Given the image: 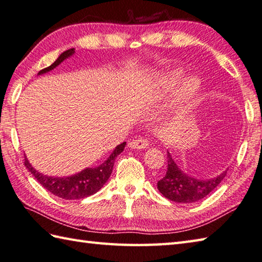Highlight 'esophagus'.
<instances>
[{
  "label": "esophagus",
  "mask_w": 262,
  "mask_h": 262,
  "mask_svg": "<svg viewBox=\"0 0 262 262\" xmlns=\"http://www.w3.org/2000/svg\"><path fill=\"white\" fill-rule=\"evenodd\" d=\"M128 146L130 148H137V150H141V148H146L148 146V141L146 138H136V140H133L128 143Z\"/></svg>",
  "instance_id": "esophagus-1"
}]
</instances>
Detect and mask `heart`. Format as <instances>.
<instances>
[{
    "label": "heart",
    "mask_w": 262,
    "mask_h": 262,
    "mask_svg": "<svg viewBox=\"0 0 262 262\" xmlns=\"http://www.w3.org/2000/svg\"><path fill=\"white\" fill-rule=\"evenodd\" d=\"M178 78V74L175 75H170L169 77H167L166 80H165V89H168V87H170L172 85H175V83L177 81ZM199 89V81L195 78H191L185 81V84H184L183 89L181 90V95L183 97H188L193 95Z\"/></svg>",
    "instance_id": "1"
}]
</instances>
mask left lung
<instances>
[{"label":"left lung","instance_id":"left-lung-1","mask_svg":"<svg viewBox=\"0 0 262 262\" xmlns=\"http://www.w3.org/2000/svg\"><path fill=\"white\" fill-rule=\"evenodd\" d=\"M224 171L219 176L200 181L184 173L177 167L172 158L168 155V168L166 175L158 182V189L163 196L178 203H193L206 198L216 188L226 176Z\"/></svg>","mask_w":262,"mask_h":262}]
</instances>
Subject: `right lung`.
<instances>
[{"label": "right lung", "mask_w": 262, "mask_h": 262, "mask_svg": "<svg viewBox=\"0 0 262 262\" xmlns=\"http://www.w3.org/2000/svg\"><path fill=\"white\" fill-rule=\"evenodd\" d=\"M75 53V49H70L66 51L61 54L58 60L51 64L48 68L42 69L38 73V75L48 73V71L54 69L56 66H59L64 59L68 58L71 54ZM126 145V142L121 143L118 145L114 152L111 153L110 157L106 160L95 168H86L83 171L76 173L74 176L69 177H50L45 176L36 171L32 167V165L28 162L27 159L25 158V166L28 168V170L33 173V176L37 179V182L42 185L44 188L48 189L54 195L59 196L64 200H79L87 196H91L95 194L99 189L104 185L105 182L109 179L112 168L115 165L116 158L124 151Z\"/></svg>", "instance_id": "obj_1"}]
</instances>
